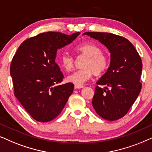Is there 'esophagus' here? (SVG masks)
<instances>
[{"instance_id":"obj_1","label":"esophagus","mask_w":152,"mask_h":152,"mask_svg":"<svg viewBox=\"0 0 152 152\" xmlns=\"http://www.w3.org/2000/svg\"><path fill=\"white\" fill-rule=\"evenodd\" d=\"M84 87V85H78V84H75L74 88L75 89H78V88H83Z\"/></svg>"}]
</instances>
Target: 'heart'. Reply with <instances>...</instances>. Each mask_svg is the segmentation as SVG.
<instances>
[{"label": "heart", "instance_id": "heart-1", "mask_svg": "<svg viewBox=\"0 0 152 152\" xmlns=\"http://www.w3.org/2000/svg\"><path fill=\"white\" fill-rule=\"evenodd\" d=\"M78 55L86 56L83 62V68L75 71L67 76V80L74 84L82 85L90 79L94 73L95 75L102 74L106 72L109 65V61L106 55L102 53V49L96 44L83 43L75 49ZM60 64L66 71H71L74 65V58L64 53L60 57Z\"/></svg>", "mask_w": 152, "mask_h": 152}]
</instances>
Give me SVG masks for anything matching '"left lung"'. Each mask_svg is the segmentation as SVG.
Instances as JSON below:
<instances>
[{
	"label": "left lung",
	"instance_id": "8db88e82",
	"mask_svg": "<svg viewBox=\"0 0 152 152\" xmlns=\"http://www.w3.org/2000/svg\"><path fill=\"white\" fill-rule=\"evenodd\" d=\"M83 34L98 40L110 52V66L97 82L92 103L102 118L118 120L127 114L140 93L142 59L134 45L122 36L104 32ZM99 85L107 87L102 88Z\"/></svg>",
	"mask_w": 152,
	"mask_h": 152
}]
</instances>
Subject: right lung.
Listing matches in <instances>:
<instances>
[{
    "mask_svg": "<svg viewBox=\"0 0 152 152\" xmlns=\"http://www.w3.org/2000/svg\"><path fill=\"white\" fill-rule=\"evenodd\" d=\"M79 32L41 33L25 40L10 64L15 95L34 119L48 122L62 111L74 84H59L64 75L55 63L57 51L72 43Z\"/></svg>",
    "mask_w": 152,
    "mask_h": 152,
    "instance_id": "obj_1",
    "label": "right lung"
}]
</instances>
